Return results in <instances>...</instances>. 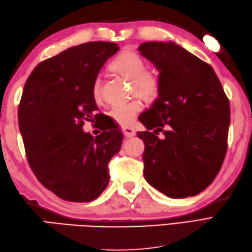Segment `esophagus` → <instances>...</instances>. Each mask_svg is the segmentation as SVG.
Instances as JSON below:
<instances>
[{
  "label": "esophagus",
  "mask_w": 252,
  "mask_h": 252,
  "mask_svg": "<svg viewBox=\"0 0 252 252\" xmlns=\"http://www.w3.org/2000/svg\"><path fill=\"white\" fill-rule=\"evenodd\" d=\"M122 132H123V134H125L126 137H133L136 134V131L131 126H123Z\"/></svg>",
  "instance_id": "1"
}]
</instances>
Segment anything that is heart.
Here are the masks:
<instances>
[{
  "mask_svg": "<svg viewBox=\"0 0 252 252\" xmlns=\"http://www.w3.org/2000/svg\"><path fill=\"white\" fill-rule=\"evenodd\" d=\"M111 67L123 77L131 80L133 94L141 96L146 100H151L158 95L160 89L158 73L153 69L145 68L143 58L134 51L125 50L121 52L111 63ZM92 95L96 103H100L103 98V80L99 74L95 77L93 81ZM142 109V101L134 98L114 105L109 110V115L116 122L126 126L132 123Z\"/></svg>",
  "mask_w": 252,
  "mask_h": 252,
  "instance_id": "obj_1",
  "label": "heart"
}]
</instances>
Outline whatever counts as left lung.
<instances>
[{"mask_svg":"<svg viewBox=\"0 0 252 252\" xmlns=\"http://www.w3.org/2000/svg\"><path fill=\"white\" fill-rule=\"evenodd\" d=\"M138 51L160 71L158 98L140 120L149 131L137 133L145 144L144 176L168 197L195 196L225 158L228 98L213 68L173 42H145Z\"/></svg>","mask_w":252,"mask_h":252,"instance_id":"obj_1","label":"left lung"}]
</instances>
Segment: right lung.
Here are the masks:
<instances>
[{
  "instance_id": "1",
  "label": "right lung",
  "mask_w": 252,
  "mask_h": 252,
  "mask_svg": "<svg viewBox=\"0 0 252 252\" xmlns=\"http://www.w3.org/2000/svg\"><path fill=\"white\" fill-rule=\"evenodd\" d=\"M119 50L89 42L41 62L26 81L18 106L26 156L36 179L63 200L89 202L109 183L108 162L120 151V130L93 137L84 121L97 119L92 84Z\"/></svg>"
}]
</instances>
